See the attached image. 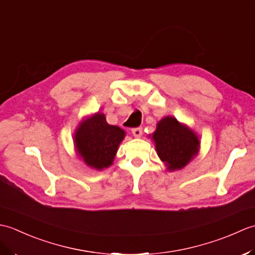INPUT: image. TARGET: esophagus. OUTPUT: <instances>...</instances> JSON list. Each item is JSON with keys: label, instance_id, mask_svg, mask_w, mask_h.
I'll list each match as a JSON object with an SVG mask.
<instances>
[{"label": "esophagus", "instance_id": "obj_1", "mask_svg": "<svg viewBox=\"0 0 255 255\" xmlns=\"http://www.w3.org/2000/svg\"><path fill=\"white\" fill-rule=\"evenodd\" d=\"M131 132L134 137H140L142 134V128L141 127H137V128H132Z\"/></svg>", "mask_w": 255, "mask_h": 255}]
</instances>
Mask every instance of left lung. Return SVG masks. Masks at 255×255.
Here are the masks:
<instances>
[{"label":"left lung","mask_w":255,"mask_h":255,"mask_svg":"<svg viewBox=\"0 0 255 255\" xmlns=\"http://www.w3.org/2000/svg\"><path fill=\"white\" fill-rule=\"evenodd\" d=\"M156 153L169 171L181 170L199 150L197 134L172 116L162 118L152 133Z\"/></svg>","instance_id":"8db88e82"}]
</instances>
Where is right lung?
Here are the masks:
<instances>
[{
    "instance_id": "add662e5",
    "label": "right lung",
    "mask_w": 255,
    "mask_h": 255,
    "mask_svg": "<svg viewBox=\"0 0 255 255\" xmlns=\"http://www.w3.org/2000/svg\"><path fill=\"white\" fill-rule=\"evenodd\" d=\"M124 138L122 128L107 124L104 114L97 113L80 124L74 133V144L85 164L100 171L113 163Z\"/></svg>"
}]
</instances>
